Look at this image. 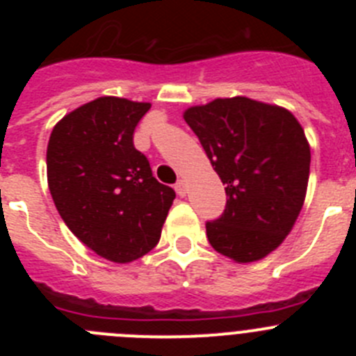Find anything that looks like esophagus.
Segmentation results:
<instances>
[{"instance_id":"esophagus-1","label":"esophagus","mask_w":356,"mask_h":356,"mask_svg":"<svg viewBox=\"0 0 356 356\" xmlns=\"http://www.w3.org/2000/svg\"><path fill=\"white\" fill-rule=\"evenodd\" d=\"M175 191H176V194H178V196H180V197L187 196V185H185V181L184 180L176 181Z\"/></svg>"}]
</instances>
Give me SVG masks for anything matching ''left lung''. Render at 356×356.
<instances>
[{
    "instance_id": "left-lung-1",
    "label": "left lung",
    "mask_w": 356,
    "mask_h": 356,
    "mask_svg": "<svg viewBox=\"0 0 356 356\" xmlns=\"http://www.w3.org/2000/svg\"><path fill=\"white\" fill-rule=\"evenodd\" d=\"M184 119L226 185V209L207 222L217 253L238 264L275 251L303 207L310 146L287 108L250 97H217L191 106Z\"/></svg>"
}]
</instances>
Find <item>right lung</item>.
I'll return each instance as SVG.
<instances>
[{
    "label": "right lung",
    "mask_w": 356,
    "mask_h": 356,
    "mask_svg": "<svg viewBox=\"0 0 356 356\" xmlns=\"http://www.w3.org/2000/svg\"><path fill=\"white\" fill-rule=\"evenodd\" d=\"M149 103L103 96L56 122L46 153L55 207L85 246L128 264L159 244L175 191L134 146Z\"/></svg>",
    "instance_id": "right-lung-1"
}]
</instances>
